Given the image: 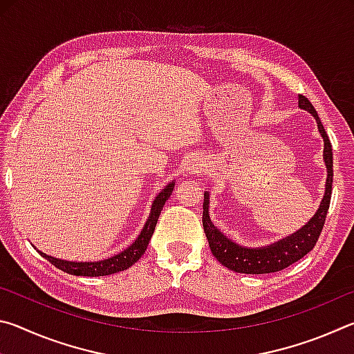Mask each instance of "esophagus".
<instances>
[{
	"label": "esophagus",
	"mask_w": 354,
	"mask_h": 354,
	"mask_svg": "<svg viewBox=\"0 0 354 354\" xmlns=\"http://www.w3.org/2000/svg\"><path fill=\"white\" fill-rule=\"evenodd\" d=\"M203 165H205V164H203V160L200 158L192 159L190 162L187 164V171L190 173V175H198V173L203 169Z\"/></svg>",
	"instance_id": "obj_1"
}]
</instances>
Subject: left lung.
I'll list each match as a JSON object with an SVG mask.
<instances>
[{
  "label": "left lung",
  "mask_w": 354,
  "mask_h": 354,
  "mask_svg": "<svg viewBox=\"0 0 354 354\" xmlns=\"http://www.w3.org/2000/svg\"><path fill=\"white\" fill-rule=\"evenodd\" d=\"M298 107L308 111L315 118L317 128L323 139V162L326 165V184L325 194L320 201V206L317 212L313 215L306 225H303L293 234L281 239L278 242H273L266 247H243L237 242H232L230 237H226L217 226L211 221L209 215V192H205V203H203V227H205L209 247L212 254L215 256L221 266L234 270L237 273L247 274H262V273H274L284 270L293 262L306 256L310 250L315 247L319 236L325 225V218L331 201V189H333V148L331 142L328 139V134L319 118V113L310 104V101L298 95Z\"/></svg>",
  "instance_id": "8db88e82"
}]
</instances>
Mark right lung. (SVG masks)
<instances>
[{
	"label": "right lung",
	"mask_w": 354,
	"mask_h": 354,
	"mask_svg": "<svg viewBox=\"0 0 354 354\" xmlns=\"http://www.w3.org/2000/svg\"><path fill=\"white\" fill-rule=\"evenodd\" d=\"M173 187H175V181L169 183L162 190L159 192L158 196H156L153 201L151 211H149V217L147 220V223L143 225L139 237H137L127 250L120 251L118 254H113L111 257H107V259H101V261L77 262V261L59 259V257L46 254L40 250H37V251L41 257H45L46 261H50L53 266H56L59 268V270L70 273V274H75V277H106V274H112V273L127 270V268H129L133 263L139 261L143 256V253H145L148 243H149V241H151V236L154 232L156 223H158L160 211H162L165 201L170 198Z\"/></svg>",
	"instance_id": "obj_1"
}]
</instances>
